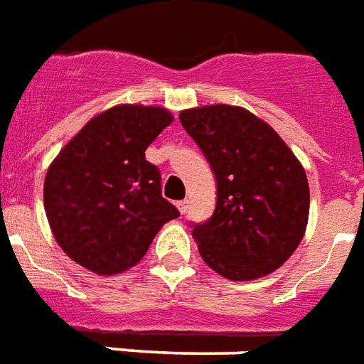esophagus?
Instances as JSON below:
<instances>
[{
  "label": "esophagus",
  "instance_id": "obj_1",
  "mask_svg": "<svg viewBox=\"0 0 364 364\" xmlns=\"http://www.w3.org/2000/svg\"><path fill=\"white\" fill-rule=\"evenodd\" d=\"M187 208H189V200H179V203H177V210H179L181 214H185Z\"/></svg>",
  "mask_w": 364,
  "mask_h": 364
}]
</instances>
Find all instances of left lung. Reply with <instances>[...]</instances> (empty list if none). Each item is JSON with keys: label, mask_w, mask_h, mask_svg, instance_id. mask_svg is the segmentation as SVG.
<instances>
[{"label": "left lung", "mask_w": 364, "mask_h": 364, "mask_svg": "<svg viewBox=\"0 0 364 364\" xmlns=\"http://www.w3.org/2000/svg\"><path fill=\"white\" fill-rule=\"evenodd\" d=\"M179 119L218 181L214 214L193 230L203 260L231 282L276 272L303 241L309 223L303 164L266 121L245 107H191Z\"/></svg>", "instance_id": "1"}]
</instances>
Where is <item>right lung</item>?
Returning <instances> with one entry per match:
<instances>
[{"mask_svg": "<svg viewBox=\"0 0 364 364\" xmlns=\"http://www.w3.org/2000/svg\"><path fill=\"white\" fill-rule=\"evenodd\" d=\"M173 115L160 106L117 104L59 150L44 179V208L67 257L100 276L141 262L156 233L179 216L161 196L146 148Z\"/></svg>", "mask_w": 364, "mask_h": 364, "instance_id": "add662e5", "label": "right lung"}]
</instances>
